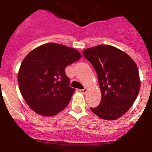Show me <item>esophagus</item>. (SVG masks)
<instances>
[{"label": "esophagus", "mask_w": 152, "mask_h": 152, "mask_svg": "<svg viewBox=\"0 0 152 152\" xmlns=\"http://www.w3.org/2000/svg\"><path fill=\"white\" fill-rule=\"evenodd\" d=\"M86 91H87V89H86V87L83 88V89H80V92H81V93H86Z\"/></svg>", "instance_id": "obj_1"}]
</instances>
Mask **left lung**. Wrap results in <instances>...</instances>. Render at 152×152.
I'll list each match as a JSON object with an SVG mask.
<instances>
[{"label": "left lung", "instance_id": "1", "mask_svg": "<svg viewBox=\"0 0 152 152\" xmlns=\"http://www.w3.org/2000/svg\"><path fill=\"white\" fill-rule=\"evenodd\" d=\"M98 75L102 100L91 110L105 120H115L124 115L135 102L140 89L138 68L122 50L100 45L83 51Z\"/></svg>", "mask_w": 152, "mask_h": 152}]
</instances>
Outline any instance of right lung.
I'll return each instance as SVG.
<instances>
[{
	"label": "right lung",
	"instance_id": "1",
	"mask_svg": "<svg viewBox=\"0 0 152 152\" xmlns=\"http://www.w3.org/2000/svg\"><path fill=\"white\" fill-rule=\"evenodd\" d=\"M80 57L77 50L57 43L42 45L26 56L18 82L21 95L34 112L51 116L66 107L75 89L69 86L65 69Z\"/></svg>",
	"mask_w": 152,
	"mask_h": 152
}]
</instances>
